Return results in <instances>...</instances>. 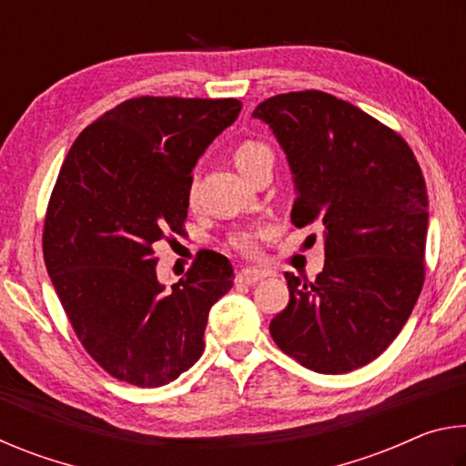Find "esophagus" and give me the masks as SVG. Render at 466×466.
Wrapping results in <instances>:
<instances>
[{
    "instance_id": "obj_1",
    "label": "esophagus",
    "mask_w": 466,
    "mask_h": 466,
    "mask_svg": "<svg viewBox=\"0 0 466 466\" xmlns=\"http://www.w3.org/2000/svg\"><path fill=\"white\" fill-rule=\"evenodd\" d=\"M265 278L263 271L257 269H242L238 275H236V281L244 283V286H255L257 281H261Z\"/></svg>"
}]
</instances>
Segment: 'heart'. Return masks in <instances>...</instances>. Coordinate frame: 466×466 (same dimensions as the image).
<instances>
[{
	"mask_svg": "<svg viewBox=\"0 0 466 466\" xmlns=\"http://www.w3.org/2000/svg\"><path fill=\"white\" fill-rule=\"evenodd\" d=\"M267 162H273V152L271 147L263 144V141L257 139H247L234 147V164L244 177L250 178L255 172L265 167ZM195 199V183H191V188H188V201ZM258 236L261 232L257 230H248V232H240L232 238V244L236 250H240L242 255L247 257H255L258 252Z\"/></svg>",
	"mask_w": 466,
	"mask_h": 466,
	"instance_id": "heart-1",
	"label": "heart"
}]
</instances>
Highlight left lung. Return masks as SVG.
I'll return each instance as SVG.
<instances>
[{"label": "left lung", "mask_w": 466, "mask_h": 466, "mask_svg": "<svg viewBox=\"0 0 466 466\" xmlns=\"http://www.w3.org/2000/svg\"><path fill=\"white\" fill-rule=\"evenodd\" d=\"M252 116L286 152L296 187L291 224L325 234V267L304 283L286 273L289 302L269 333L304 368L351 372L394 341L423 288L421 168L399 133L333 94H278Z\"/></svg>", "instance_id": "8db88e82"}]
</instances>
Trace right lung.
<instances>
[{
  "label": "right lung",
  "instance_id": "add662e5",
  "mask_svg": "<svg viewBox=\"0 0 466 466\" xmlns=\"http://www.w3.org/2000/svg\"><path fill=\"white\" fill-rule=\"evenodd\" d=\"M240 108L236 98H131L66 156L46 208L45 265L84 350L116 380L154 389L201 358L232 265L199 257L167 289L154 244L183 232L195 164Z\"/></svg>",
  "mask_w": 466,
  "mask_h": 466
}]
</instances>
